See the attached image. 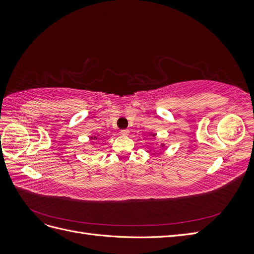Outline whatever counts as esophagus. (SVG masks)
I'll list each match as a JSON object with an SVG mask.
<instances>
[{"instance_id":"34e87169","label":"esophagus","mask_w":254,"mask_h":254,"mask_svg":"<svg viewBox=\"0 0 254 254\" xmlns=\"http://www.w3.org/2000/svg\"><path fill=\"white\" fill-rule=\"evenodd\" d=\"M121 133H122L123 135H128V134H129V130H128V129L121 130Z\"/></svg>"}]
</instances>
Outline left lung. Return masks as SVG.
I'll list each match as a JSON object with an SVG mask.
<instances>
[{
  "instance_id": "1",
  "label": "left lung",
  "mask_w": 254,
  "mask_h": 254,
  "mask_svg": "<svg viewBox=\"0 0 254 254\" xmlns=\"http://www.w3.org/2000/svg\"><path fill=\"white\" fill-rule=\"evenodd\" d=\"M149 135H151L152 137H156V133H151V132H150V133H149ZM160 146H161V147H165V144L161 143V145H160Z\"/></svg>"
}]
</instances>
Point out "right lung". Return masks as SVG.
I'll use <instances>...</instances> for the list:
<instances>
[{"label": "right lung", "mask_w": 254, "mask_h": 254, "mask_svg": "<svg viewBox=\"0 0 254 254\" xmlns=\"http://www.w3.org/2000/svg\"><path fill=\"white\" fill-rule=\"evenodd\" d=\"M90 140H94V141H97V136H90Z\"/></svg>", "instance_id": "right-lung-1"}]
</instances>
